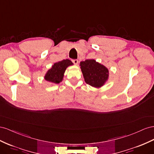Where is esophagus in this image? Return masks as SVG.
Returning <instances> with one entry per match:
<instances>
[{
    "label": "esophagus",
    "instance_id": "1",
    "mask_svg": "<svg viewBox=\"0 0 154 154\" xmlns=\"http://www.w3.org/2000/svg\"><path fill=\"white\" fill-rule=\"evenodd\" d=\"M72 62L73 63V64L77 65L78 64V63H79V61H78L77 59H73V60H72Z\"/></svg>",
    "mask_w": 154,
    "mask_h": 154
}]
</instances>
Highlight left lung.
<instances>
[{"instance_id": "obj_1", "label": "left lung", "mask_w": 154, "mask_h": 154, "mask_svg": "<svg viewBox=\"0 0 154 154\" xmlns=\"http://www.w3.org/2000/svg\"><path fill=\"white\" fill-rule=\"evenodd\" d=\"M81 69L85 82L89 85L100 88L108 79L109 71L104 65L94 59H87L80 63Z\"/></svg>"}]
</instances>
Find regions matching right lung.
Masks as SVG:
<instances>
[{
	"label": "right lung",
	"mask_w": 154,
	"mask_h": 154,
	"mask_svg": "<svg viewBox=\"0 0 154 154\" xmlns=\"http://www.w3.org/2000/svg\"><path fill=\"white\" fill-rule=\"evenodd\" d=\"M72 65L73 63L69 59L63 60L55 63L46 73L45 79L48 82L59 84L63 79L66 69Z\"/></svg>",
	"instance_id": "1"
}]
</instances>
